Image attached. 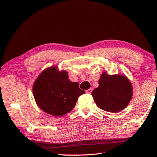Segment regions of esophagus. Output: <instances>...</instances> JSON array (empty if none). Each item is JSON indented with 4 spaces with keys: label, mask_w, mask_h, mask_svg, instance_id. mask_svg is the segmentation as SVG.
Listing matches in <instances>:
<instances>
[{
    "label": "esophagus",
    "mask_w": 157,
    "mask_h": 157,
    "mask_svg": "<svg viewBox=\"0 0 157 157\" xmlns=\"http://www.w3.org/2000/svg\"><path fill=\"white\" fill-rule=\"evenodd\" d=\"M92 92V88H90L86 91V92L88 93V94H91Z\"/></svg>",
    "instance_id": "1"
}]
</instances>
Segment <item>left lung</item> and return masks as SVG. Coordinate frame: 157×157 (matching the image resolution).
<instances>
[{
  "label": "left lung",
  "mask_w": 157,
  "mask_h": 157,
  "mask_svg": "<svg viewBox=\"0 0 157 157\" xmlns=\"http://www.w3.org/2000/svg\"><path fill=\"white\" fill-rule=\"evenodd\" d=\"M98 84L92 96L100 109L117 113L128 105L132 98V86L125 75H109L103 73Z\"/></svg>",
  "instance_id": "1"
}]
</instances>
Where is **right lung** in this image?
I'll return each instance as SVG.
<instances>
[{
    "label": "right lung",
    "instance_id": "obj_1",
    "mask_svg": "<svg viewBox=\"0 0 157 157\" xmlns=\"http://www.w3.org/2000/svg\"><path fill=\"white\" fill-rule=\"evenodd\" d=\"M35 101L42 111L60 117L75 107L78 97L85 91L78 82H72L65 71L59 72L55 67L43 71L33 86Z\"/></svg>",
    "mask_w": 157,
    "mask_h": 157
}]
</instances>
